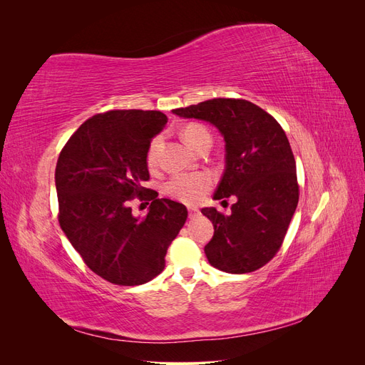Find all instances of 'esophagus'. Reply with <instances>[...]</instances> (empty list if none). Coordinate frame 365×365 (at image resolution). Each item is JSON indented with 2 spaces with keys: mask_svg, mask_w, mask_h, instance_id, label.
Returning a JSON list of instances; mask_svg holds the SVG:
<instances>
[{
  "mask_svg": "<svg viewBox=\"0 0 365 365\" xmlns=\"http://www.w3.org/2000/svg\"><path fill=\"white\" fill-rule=\"evenodd\" d=\"M200 215H201V213H200V210H197V208H195V207L189 208V217H190V219H195V217H197Z\"/></svg>",
  "mask_w": 365,
  "mask_h": 365,
  "instance_id": "1",
  "label": "esophagus"
}]
</instances>
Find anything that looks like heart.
<instances>
[{
    "instance_id": "b5f03b06",
    "label": "heart",
    "mask_w": 365,
    "mask_h": 365,
    "mask_svg": "<svg viewBox=\"0 0 365 365\" xmlns=\"http://www.w3.org/2000/svg\"><path fill=\"white\" fill-rule=\"evenodd\" d=\"M181 137L193 149H200L205 143H212V134L201 123H189L181 130ZM163 146V137H153L146 150V163L149 168H155ZM215 178L208 172H192V173H176L164 182L163 193L172 200L196 205L200 204L205 195L212 190Z\"/></svg>"
}]
</instances>
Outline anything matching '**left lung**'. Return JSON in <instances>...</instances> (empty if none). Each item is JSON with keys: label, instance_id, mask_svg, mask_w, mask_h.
<instances>
[{"label": "left lung", "instance_id": "8db88e82", "mask_svg": "<svg viewBox=\"0 0 365 365\" xmlns=\"http://www.w3.org/2000/svg\"><path fill=\"white\" fill-rule=\"evenodd\" d=\"M213 123L225 138V172L215 200L236 196L231 215L202 208L215 233L204 251L215 268L245 274L279 252L298 204L295 158L283 128L244 98H212L173 111Z\"/></svg>", "mask_w": 365, "mask_h": 365}]
</instances>
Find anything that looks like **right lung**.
I'll return each mask as SVG.
<instances>
[{
	"mask_svg": "<svg viewBox=\"0 0 365 365\" xmlns=\"http://www.w3.org/2000/svg\"><path fill=\"white\" fill-rule=\"evenodd\" d=\"M168 123L161 111L113 109L81 125L62 148L54 180L59 225L85 264L109 283L137 286L165 264L187 208L146 189V150ZM150 213L131 216L135 197Z\"/></svg>",
	"mask_w": 365,
	"mask_h": 365,
	"instance_id": "obj_1",
	"label": "right lung"
}]
</instances>
